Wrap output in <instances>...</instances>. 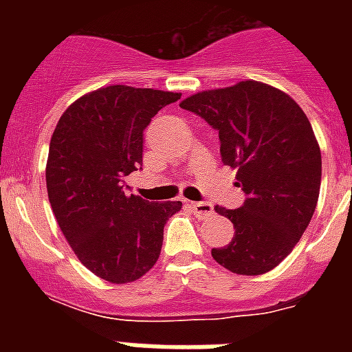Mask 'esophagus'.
Masks as SVG:
<instances>
[{
    "label": "esophagus",
    "mask_w": 352,
    "mask_h": 352,
    "mask_svg": "<svg viewBox=\"0 0 352 352\" xmlns=\"http://www.w3.org/2000/svg\"><path fill=\"white\" fill-rule=\"evenodd\" d=\"M190 208L199 219H208L214 215V206L210 203H204V201H199V203H190Z\"/></svg>",
    "instance_id": "1"
}]
</instances>
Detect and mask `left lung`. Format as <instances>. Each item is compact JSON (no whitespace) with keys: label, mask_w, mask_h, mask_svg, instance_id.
Instances as JSON below:
<instances>
[{"label":"left lung","mask_w":352,"mask_h":352,"mask_svg":"<svg viewBox=\"0 0 352 352\" xmlns=\"http://www.w3.org/2000/svg\"><path fill=\"white\" fill-rule=\"evenodd\" d=\"M219 131L221 159L237 168L245 203L215 206L234 223V239L212 248L221 267L259 276L289 256L311 223L320 195L322 153L311 122L283 91L254 80L203 91L181 104Z\"/></svg>","instance_id":"left-lung-1"}]
</instances>
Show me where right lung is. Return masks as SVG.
I'll return each instance as SVG.
<instances>
[{"label": "right lung", "instance_id": "right-lung-1", "mask_svg": "<svg viewBox=\"0 0 352 352\" xmlns=\"http://www.w3.org/2000/svg\"><path fill=\"white\" fill-rule=\"evenodd\" d=\"M179 93L109 85L67 107L52 133L47 193L65 239L98 278L129 283L160 256L164 225L181 201L149 203L124 177L142 170L144 129Z\"/></svg>", "mask_w": 352, "mask_h": 352}]
</instances>
